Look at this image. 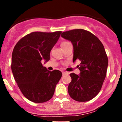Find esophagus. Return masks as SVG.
<instances>
[{
  "mask_svg": "<svg viewBox=\"0 0 122 122\" xmlns=\"http://www.w3.org/2000/svg\"><path fill=\"white\" fill-rule=\"evenodd\" d=\"M62 76H64V75H68V72H64V71H62Z\"/></svg>",
  "mask_w": 122,
  "mask_h": 122,
  "instance_id": "obj_1",
  "label": "esophagus"
}]
</instances>
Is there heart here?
Returning <instances> with one entry per match:
<instances>
[{
    "label": "heart",
    "mask_w": 122,
    "mask_h": 122,
    "mask_svg": "<svg viewBox=\"0 0 122 122\" xmlns=\"http://www.w3.org/2000/svg\"><path fill=\"white\" fill-rule=\"evenodd\" d=\"M67 43H68V42H63L61 43V46H63L64 45H65V44H67Z\"/></svg>",
    "instance_id": "1"
}]
</instances>
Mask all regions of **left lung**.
<instances>
[{"label":"left lung","mask_w":122,"mask_h":122,"mask_svg":"<svg viewBox=\"0 0 122 122\" xmlns=\"http://www.w3.org/2000/svg\"><path fill=\"white\" fill-rule=\"evenodd\" d=\"M61 36L73 45V62L80 61L79 75L70 74V97L77 102H87L95 97L102 88L106 76L108 58L99 38L82 29L64 32Z\"/></svg>","instance_id":"8db88e82"}]
</instances>
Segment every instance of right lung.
Listing matches in <instances>:
<instances>
[{
	"label": "right lung",
	"instance_id": "right-lung-1",
	"mask_svg": "<svg viewBox=\"0 0 122 122\" xmlns=\"http://www.w3.org/2000/svg\"><path fill=\"white\" fill-rule=\"evenodd\" d=\"M61 32H32L20 39L13 50V77L23 95L34 103L50 100L61 78V71H48L41 62L50 60V52Z\"/></svg>",
	"mask_w": 122,
	"mask_h": 122
}]
</instances>
